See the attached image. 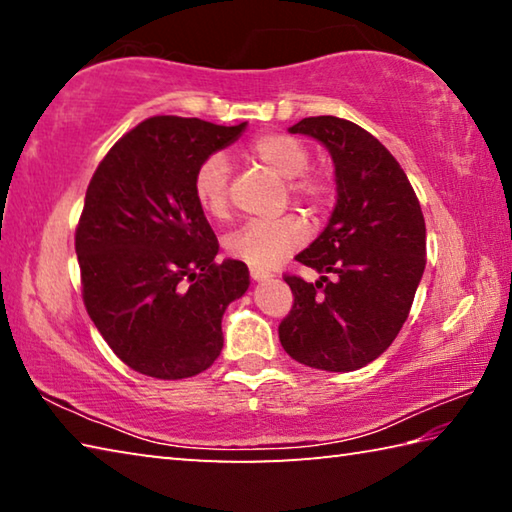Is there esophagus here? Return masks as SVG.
Returning <instances> with one entry per match:
<instances>
[{"label":"esophagus","mask_w":512,"mask_h":512,"mask_svg":"<svg viewBox=\"0 0 512 512\" xmlns=\"http://www.w3.org/2000/svg\"><path fill=\"white\" fill-rule=\"evenodd\" d=\"M250 277H253L255 282H262V280H268V277H271V273L259 271V268H250Z\"/></svg>","instance_id":"1"}]
</instances>
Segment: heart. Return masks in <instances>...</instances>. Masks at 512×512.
<instances>
[{
    "label": "heart",
    "instance_id": "obj_1",
    "mask_svg": "<svg viewBox=\"0 0 512 512\" xmlns=\"http://www.w3.org/2000/svg\"><path fill=\"white\" fill-rule=\"evenodd\" d=\"M250 155L271 169L277 176L289 180L293 198L320 205L327 198V180L320 173L307 171L309 149L298 137L284 133H268L250 144ZM230 167L223 153H210L198 162L192 178V192L198 207L214 219H223L230 207ZM307 223L296 214H284L277 219L246 221L223 239L228 255L241 259L255 268H273L293 250L307 241Z\"/></svg>",
    "mask_w": 512,
    "mask_h": 512
}]
</instances>
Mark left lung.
<instances>
[{
  "label": "left lung",
  "mask_w": 512,
  "mask_h": 512,
  "mask_svg": "<svg viewBox=\"0 0 512 512\" xmlns=\"http://www.w3.org/2000/svg\"><path fill=\"white\" fill-rule=\"evenodd\" d=\"M289 133L314 137L332 155L336 205L296 255L318 280L284 277L296 300L280 343L309 368L352 372L384 354L409 318L427 264L424 216L400 162L361 126L325 115Z\"/></svg>",
  "instance_id": "left-lung-1"
}]
</instances>
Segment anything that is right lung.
<instances>
[{
	"label": "right lung",
	"mask_w": 512,
	"mask_h": 512,
	"mask_svg": "<svg viewBox=\"0 0 512 512\" xmlns=\"http://www.w3.org/2000/svg\"><path fill=\"white\" fill-rule=\"evenodd\" d=\"M248 121L151 117L94 171L76 228L85 309L112 352L155 379L194 377L223 348L221 320L250 287L198 207V162L237 142Z\"/></svg>",
	"instance_id": "1"
}]
</instances>
